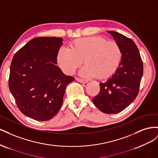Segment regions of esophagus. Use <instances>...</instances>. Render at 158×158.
Instances as JSON below:
<instances>
[{"mask_svg":"<svg viewBox=\"0 0 158 158\" xmlns=\"http://www.w3.org/2000/svg\"><path fill=\"white\" fill-rule=\"evenodd\" d=\"M76 80L78 81L79 82H82V83H87L88 81L87 80H83V79H81L79 78H76Z\"/></svg>","mask_w":158,"mask_h":158,"instance_id":"esophagus-1","label":"esophagus"}]
</instances>
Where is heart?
<instances>
[{
    "mask_svg": "<svg viewBox=\"0 0 158 158\" xmlns=\"http://www.w3.org/2000/svg\"><path fill=\"white\" fill-rule=\"evenodd\" d=\"M122 58L121 47L116 41L92 36L74 40L70 44V49L60 47L56 60L65 73L71 74L80 67L84 60L85 66L81 74L104 80L116 73Z\"/></svg>",
    "mask_w": 158,
    "mask_h": 158,
    "instance_id": "obj_1",
    "label": "heart"
}]
</instances>
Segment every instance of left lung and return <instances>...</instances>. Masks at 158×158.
<instances>
[{"label":"left lung","instance_id":"obj_1","mask_svg":"<svg viewBox=\"0 0 158 158\" xmlns=\"http://www.w3.org/2000/svg\"><path fill=\"white\" fill-rule=\"evenodd\" d=\"M123 51L120 66L106 82L100 83L99 94L93 103L107 114L122 111L135 99L139 92L143 75V63L135 43L121 33L109 31Z\"/></svg>","mask_w":158,"mask_h":158}]
</instances>
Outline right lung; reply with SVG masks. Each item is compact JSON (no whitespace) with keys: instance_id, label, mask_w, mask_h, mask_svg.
Masks as SVG:
<instances>
[{"instance_id":"obj_1","label":"right lung","mask_w":158,"mask_h":158,"mask_svg":"<svg viewBox=\"0 0 158 158\" xmlns=\"http://www.w3.org/2000/svg\"><path fill=\"white\" fill-rule=\"evenodd\" d=\"M63 39L36 37L19 49L10 65L8 86L19 110L34 120L45 121L59 112L66 87L74 78L56 66Z\"/></svg>"}]
</instances>
